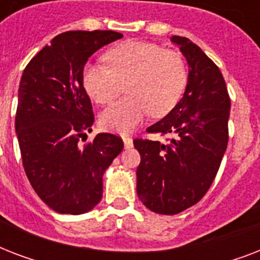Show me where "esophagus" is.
Returning a JSON list of instances; mask_svg holds the SVG:
<instances>
[{"mask_svg":"<svg viewBox=\"0 0 260 260\" xmlns=\"http://www.w3.org/2000/svg\"><path fill=\"white\" fill-rule=\"evenodd\" d=\"M122 142H124V147H125V148H131L132 144H134L132 138H129L128 135H124V136H122Z\"/></svg>","mask_w":260,"mask_h":260,"instance_id":"obj_1","label":"esophagus"}]
</instances>
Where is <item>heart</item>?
I'll return each mask as SVG.
<instances>
[{
  "mask_svg": "<svg viewBox=\"0 0 260 260\" xmlns=\"http://www.w3.org/2000/svg\"><path fill=\"white\" fill-rule=\"evenodd\" d=\"M109 69L87 64L83 87L97 104H109L126 86L128 97L116 102L100 117L104 129L126 134L147 113L162 117L174 109L187 83V69L175 51L143 42H125L106 52Z\"/></svg>",
  "mask_w": 260,
  "mask_h": 260,
  "instance_id": "obj_1",
  "label": "heart"
}]
</instances>
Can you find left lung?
Wrapping results in <instances>:
<instances>
[{"mask_svg":"<svg viewBox=\"0 0 260 260\" xmlns=\"http://www.w3.org/2000/svg\"><path fill=\"white\" fill-rule=\"evenodd\" d=\"M171 42L189 64L183 97L166 117L148 128L169 143L135 139L140 154L139 198L159 214H177L201 200L213 183L228 144L231 100L220 69L191 40Z\"/></svg>","mask_w":260,"mask_h":260,"instance_id":"8db88e82","label":"left lung"}]
</instances>
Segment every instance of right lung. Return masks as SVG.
<instances>
[{
	"mask_svg": "<svg viewBox=\"0 0 260 260\" xmlns=\"http://www.w3.org/2000/svg\"><path fill=\"white\" fill-rule=\"evenodd\" d=\"M114 30H69L26 64L18 87L16 134L22 166L39 197L62 214H82L102 198V177L124 148L121 138L98 134L79 144L94 122L83 67Z\"/></svg>",
	"mask_w": 260,
	"mask_h": 260,
	"instance_id": "right-lung-1",
	"label": "right lung"
}]
</instances>
